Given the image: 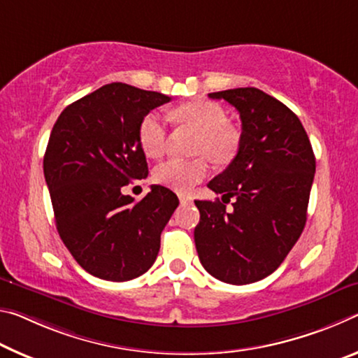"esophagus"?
<instances>
[{
    "label": "esophagus",
    "instance_id": "1",
    "mask_svg": "<svg viewBox=\"0 0 358 358\" xmlns=\"http://www.w3.org/2000/svg\"><path fill=\"white\" fill-rule=\"evenodd\" d=\"M179 201L180 204H190L193 200L190 196H185V195H179Z\"/></svg>",
    "mask_w": 358,
    "mask_h": 358
}]
</instances>
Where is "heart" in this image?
Returning <instances> with one entry per match:
<instances>
[{
	"instance_id": "heart-1",
	"label": "heart",
	"mask_w": 358,
	"mask_h": 358,
	"mask_svg": "<svg viewBox=\"0 0 358 358\" xmlns=\"http://www.w3.org/2000/svg\"><path fill=\"white\" fill-rule=\"evenodd\" d=\"M174 115L200 133L195 152L201 157L193 160L169 158L155 168L154 178L158 184L179 192H189L209 173V162L228 163L239 149V133L228 124L225 109L213 101H192L174 110ZM168 130L163 117L150 113L141 120L139 143L144 154L157 158L166 150Z\"/></svg>"
}]
</instances>
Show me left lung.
I'll return each instance as SVG.
<instances>
[{"label":"left lung","instance_id":"left-lung-1","mask_svg":"<svg viewBox=\"0 0 358 358\" xmlns=\"http://www.w3.org/2000/svg\"><path fill=\"white\" fill-rule=\"evenodd\" d=\"M236 108L243 131L236 157L208 187L234 198L200 201L195 245L204 269L244 285L276 271L306 224L315 157L301 122L255 87L209 93ZM222 196V200H224Z\"/></svg>","mask_w":358,"mask_h":358}]
</instances>
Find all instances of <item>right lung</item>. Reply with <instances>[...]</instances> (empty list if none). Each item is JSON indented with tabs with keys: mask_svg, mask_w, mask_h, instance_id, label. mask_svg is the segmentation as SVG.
Listing matches in <instances>:
<instances>
[{
	"mask_svg": "<svg viewBox=\"0 0 358 358\" xmlns=\"http://www.w3.org/2000/svg\"><path fill=\"white\" fill-rule=\"evenodd\" d=\"M171 101L113 82L63 109L44 155V178L63 244L92 276L124 282L144 274L179 200L152 185L141 201L124 187L149 174L141 120Z\"/></svg>",
	"mask_w": 358,
	"mask_h": 358,
	"instance_id": "obj_1",
	"label": "right lung"
}]
</instances>
